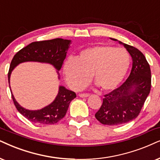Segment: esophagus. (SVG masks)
Listing matches in <instances>:
<instances>
[{
    "mask_svg": "<svg viewBox=\"0 0 160 160\" xmlns=\"http://www.w3.org/2000/svg\"><path fill=\"white\" fill-rule=\"evenodd\" d=\"M79 96H80V98H88V97L89 96V94H79Z\"/></svg>",
    "mask_w": 160,
    "mask_h": 160,
    "instance_id": "34e87169",
    "label": "esophagus"
}]
</instances>
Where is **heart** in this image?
<instances>
[{
  "mask_svg": "<svg viewBox=\"0 0 160 160\" xmlns=\"http://www.w3.org/2000/svg\"><path fill=\"white\" fill-rule=\"evenodd\" d=\"M131 58L126 50L109 46H97L80 52L77 58H68L63 66L66 83L71 88H82L90 75L102 91L115 89L128 72Z\"/></svg>",
  "mask_w": 160,
  "mask_h": 160,
  "instance_id": "1",
  "label": "heart"
}]
</instances>
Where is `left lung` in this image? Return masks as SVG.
Listing matches in <instances>:
<instances>
[{"label":"left lung","instance_id":"1","mask_svg":"<svg viewBox=\"0 0 160 160\" xmlns=\"http://www.w3.org/2000/svg\"><path fill=\"white\" fill-rule=\"evenodd\" d=\"M118 42L130 54L132 68L120 87L104 95L102 106L95 114L99 122L107 125H122L134 120L140 113L151 86L150 66L144 54L134 46Z\"/></svg>","mask_w":160,"mask_h":160}]
</instances>
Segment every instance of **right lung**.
<instances>
[{
  "mask_svg": "<svg viewBox=\"0 0 160 160\" xmlns=\"http://www.w3.org/2000/svg\"><path fill=\"white\" fill-rule=\"evenodd\" d=\"M71 40L62 38H55L49 40L37 41L29 44L15 54L8 73V80L10 82L12 72L18 64L24 62H39L49 63L60 71L65 60ZM10 88V86H9ZM12 93V90H11ZM14 104L21 114L27 120L38 124L52 125L62 120L67 112L69 104L76 98V94L68 90L64 86H60L58 94L52 103L40 110H29L20 106L12 93Z\"/></svg>",
  "mask_w": 160,
  "mask_h": 160,
  "instance_id": "1",
  "label": "right lung"
}]
</instances>
